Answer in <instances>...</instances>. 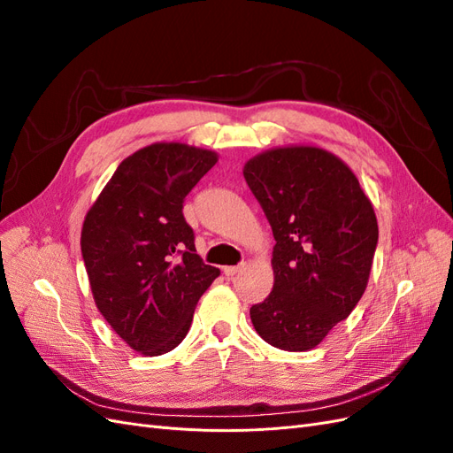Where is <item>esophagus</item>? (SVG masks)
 I'll use <instances>...</instances> for the list:
<instances>
[{
  "label": "esophagus",
  "mask_w": 453,
  "mask_h": 453,
  "mask_svg": "<svg viewBox=\"0 0 453 453\" xmlns=\"http://www.w3.org/2000/svg\"><path fill=\"white\" fill-rule=\"evenodd\" d=\"M243 268H245V263H240L238 266H225V268H223V272H225V276L232 278V276H236L238 272H242Z\"/></svg>",
  "instance_id": "1"
}]
</instances>
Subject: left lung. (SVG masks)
Returning a JSON list of instances; mask_svg holds the SVG:
<instances>
[{
	"label": "left lung",
	"instance_id": "8db88e82",
	"mask_svg": "<svg viewBox=\"0 0 453 453\" xmlns=\"http://www.w3.org/2000/svg\"><path fill=\"white\" fill-rule=\"evenodd\" d=\"M243 177L263 205L273 240V289L251 306L270 346L308 351L361 300L378 243V221L348 164L315 145L273 147L250 158Z\"/></svg>",
	"mask_w": 453,
	"mask_h": 453
}]
</instances>
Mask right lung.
Segmentation results:
<instances>
[{"instance_id": "1", "label": "right lung", "mask_w": 453, "mask_h": 453, "mask_svg": "<svg viewBox=\"0 0 453 453\" xmlns=\"http://www.w3.org/2000/svg\"><path fill=\"white\" fill-rule=\"evenodd\" d=\"M219 160L180 142L147 145L122 160L81 230L96 308L142 355L181 344L200 296L221 273L203 265L183 200Z\"/></svg>"}]
</instances>
